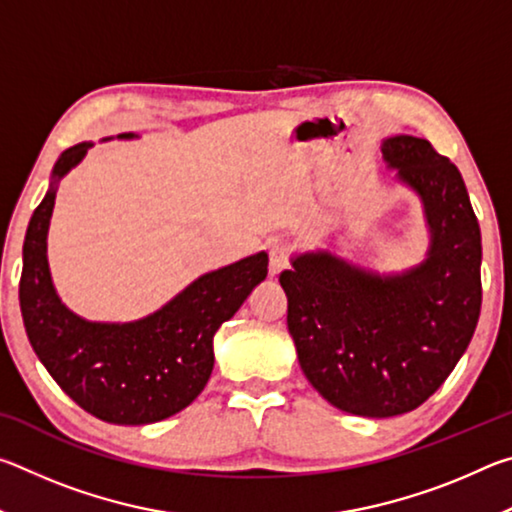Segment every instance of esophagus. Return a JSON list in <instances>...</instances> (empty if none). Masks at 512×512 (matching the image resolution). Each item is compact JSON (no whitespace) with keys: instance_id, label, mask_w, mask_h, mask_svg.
<instances>
[{"instance_id":"obj_1","label":"esophagus","mask_w":512,"mask_h":512,"mask_svg":"<svg viewBox=\"0 0 512 512\" xmlns=\"http://www.w3.org/2000/svg\"><path fill=\"white\" fill-rule=\"evenodd\" d=\"M287 266H289V246L282 244V241H275V244L268 248V271H271V275H277Z\"/></svg>"}]
</instances>
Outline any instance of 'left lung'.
Segmentation results:
<instances>
[{
	"instance_id": "1",
	"label": "left lung",
	"mask_w": 512,
	"mask_h": 512,
	"mask_svg": "<svg viewBox=\"0 0 512 512\" xmlns=\"http://www.w3.org/2000/svg\"><path fill=\"white\" fill-rule=\"evenodd\" d=\"M384 158L427 207V262L379 277L318 253L280 273L302 372L329 404L363 418L427 402L463 357L481 314V230L461 171L411 135L386 140Z\"/></svg>"
}]
</instances>
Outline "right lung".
I'll return each mask as SVG.
<instances>
[{
    "instance_id": "right-lung-1",
    "label": "right lung",
    "mask_w": 512,
    "mask_h": 512,
    "mask_svg": "<svg viewBox=\"0 0 512 512\" xmlns=\"http://www.w3.org/2000/svg\"><path fill=\"white\" fill-rule=\"evenodd\" d=\"M88 146L76 144L60 155L54 183ZM54 198L51 187L31 216L22 250L20 309L38 359L81 409L103 422L151 424L183 411L212 375L216 329L264 280L268 255L198 277L167 307L137 323H88L58 300L51 284L47 230Z\"/></svg>"
}]
</instances>
